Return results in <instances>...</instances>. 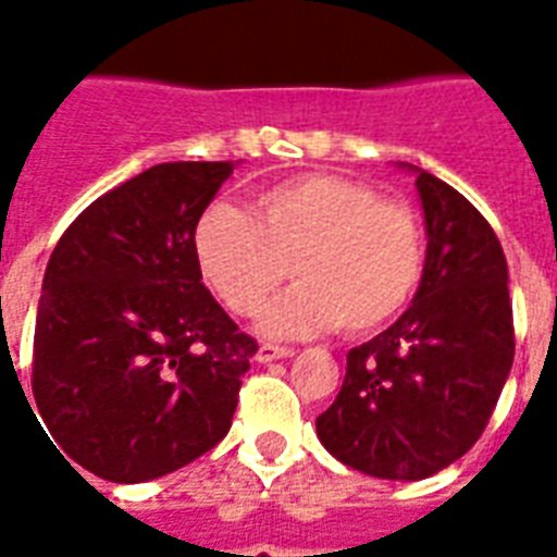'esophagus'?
<instances>
[{
	"instance_id": "1",
	"label": "esophagus",
	"mask_w": 557,
	"mask_h": 557,
	"mask_svg": "<svg viewBox=\"0 0 557 557\" xmlns=\"http://www.w3.org/2000/svg\"><path fill=\"white\" fill-rule=\"evenodd\" d=\"M292 356H295V349L280 347V344H260V349H257V361H260V364H269V361H277V358H292Z\"/></svg>"
}]
</instances>
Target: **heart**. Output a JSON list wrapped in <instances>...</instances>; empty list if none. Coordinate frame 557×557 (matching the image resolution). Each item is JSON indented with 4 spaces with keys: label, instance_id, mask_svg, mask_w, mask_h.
<instances>
[{
    "label": "heart",
    "instance_id": "1",
    "mask_svg": "<svg viewBox=\"0 0 557 557\" xmlns=\"http://www.w3.org/2000/svg\"><path fill=\"white\" fill-rule=\"evenodd\" d=\"M205 283L239 318L257 314L288 271L297 283L262 314L269 335L379 330L419 286L424 234L410 205L356 178L309 173L262 190L253 216L210 205L193 231Z\"/></svg>",
    "mask_w": 557,
    "mask_h": 557
}]
</instances>
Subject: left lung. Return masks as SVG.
<instances>
[{"label":"left lung","mask_w":557,"mask_h":557,"mask_svg":"<svg viewBox=\"0 0 557 557\" xmlns=\"http://www.w3.org/2000/svg\"><path fill=\"white\" fill-rule=\"evenodd\" d=\"M428 253L407 312L352 347L318 440L381 480H424L474 448L515 361L509 269L471 201L416 170Z\"/></svg>","instance_id":"left-lung-1"}]
</instances>
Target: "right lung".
<instances>
[{"instance_id": "right-lung-1", "label": "right lung", "mask_w": 557, "mask_h": 557, "mask_svg": "<svg viewBox=\"0 0 557 557\" xmlns=\"http://www.w3.org/2000/svg\"><path fill=\"white\" fill-rule=\"evenodd\" d=\"M231 173V161L156 164L60 236L37 306L30 389L65 462L144 483L231 431L257 341L205 288L193 251L196 222Z\"/></svg>"}]
</instances>
